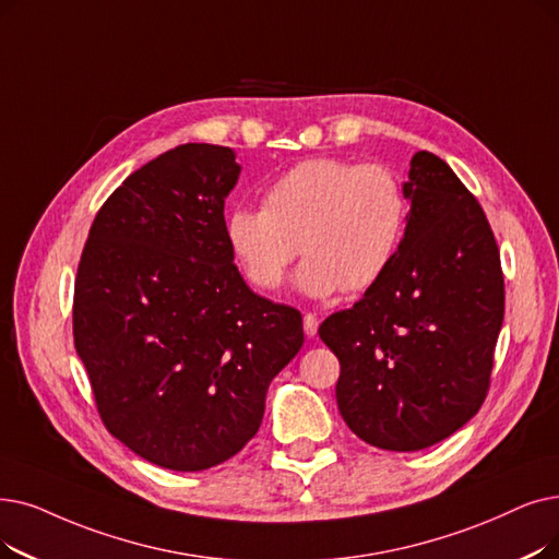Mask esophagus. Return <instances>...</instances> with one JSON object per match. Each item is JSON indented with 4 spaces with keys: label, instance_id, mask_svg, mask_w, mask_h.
I'll list each match as a JSON object with an SVG mask.
<instances>
[{
    "label": "esophagus",
    "instance_id": "34e87169",
    "mask_svg": "<svg viewBox=\"0 0 559 559\" xmlns=\"http://www.w3.org/2000/svg\"><path fill=\"white\" fill-rule=\"evenodd\" d=\"M318 326H320V320L314 318L312 312H306V314H304V331H306V335L312 337L314 333H318Z\"/></svg>",
    "mask_w": 559,
    "mask_h": 559
}]
</instances>
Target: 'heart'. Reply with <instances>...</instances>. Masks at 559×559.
I'll return each mask as SVG.
<instances>
[{
  "label": "heart",
  "instance_id": "heart-1",
  "mask_svg": "<svg viewBox=\"0 0 559 559\" xmlns=\"http://www.w3.org/2000/svg\"><path fill=\"white\" fill-rule=\"evenodd\" d=\"M406 216V191L391 166L312 157L264 189L262 210L228 212L226 241L260 289L281 287L301 251L308 258L297 285L306 295L360 293L393 264Z\"/></svg>",
  "mask_w": 559,
  "mask_h": 559
}]
</instances>
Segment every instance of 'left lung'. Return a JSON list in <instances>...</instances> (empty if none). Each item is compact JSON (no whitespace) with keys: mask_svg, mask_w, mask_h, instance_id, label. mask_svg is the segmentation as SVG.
Wrapping results in <instances>:
<instances>
[{"mask_svg":"<svg viewBox=\"0 0 559 559\" xmlns=\"http://www.w3.org/2000/svg\"><path fill=\"white\" fill-rule=\"evenodd\" d=\"M411 210L388 272L329 314L347 427L381 450L416 452L464 427L487 400L504 318L493 230L477 199L433 153L411 157Z\"/></svg>","mask_w":559,"mask_h":559,"instance_id":"8db88e82","label":"left lung"}]
</instances>
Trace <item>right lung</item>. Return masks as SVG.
<instances>
[{"instance_id": "right-lung-1", "label": "right lung", "mask_w": 559, "mask_h": 559, "mask_svg": "<svg viewBox=\"0 0 559 559\" xmlns=\"http://www.w3.org/2000/svg\"><path fill=\"white\" fill-rule=\"evenodd\" d=\"M239 178L224 145L182 143L95 214L72 301L75 349L111 436L168 471H205L260 427L301 312L251 293L226 241Z\"/></svg>"}]
</instances>
